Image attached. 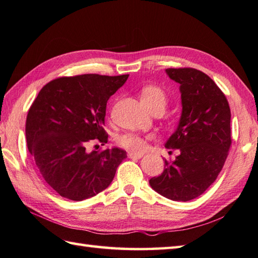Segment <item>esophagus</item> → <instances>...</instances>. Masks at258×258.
Here are the masks:
<instances>
[{"label":"esophagus","instance_id":"esophagus-1","mask_svg":"<svg viewBox=\"0 0 258 258\" xmlns=\"http://www.w3.org/2000/svg\"><path fill=\"white\" fill-rule=\"evenodd\" d=\"M128 157H129L130 159H140V158L144 157V154H141V153H134V152H129V153H128Z\"/></svg>","mask_w":258,"mask_h":258}]
</instances>
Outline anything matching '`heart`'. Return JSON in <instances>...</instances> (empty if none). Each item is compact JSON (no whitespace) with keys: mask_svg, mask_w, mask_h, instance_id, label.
Instances as JSON below:
<instances>
[{"mask_svg":"<svg viewBox=\"0 0 258 258\" xmlns=\"http://www.w3.org/2000/svg\"><path fill=\"white\" fill-rule=\"evenodd\" d=\"M140 98L148 109L156 105H160L164 108L165 104H167V95H165L164 90L158 87V86H145L141 89ZM117 144L121 148L125 149V150L134 153L144 152L148 145L146 137L137 134H125L119 136Z\"/></svg>","mask_w":258,"mask_h":258,"instance_id":"heart-1","label":"heart"}]
</instances>
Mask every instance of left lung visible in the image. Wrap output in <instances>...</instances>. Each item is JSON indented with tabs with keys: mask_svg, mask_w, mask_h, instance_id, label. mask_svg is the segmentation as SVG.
I'll use <instances>...</instances> for the list:
<instances>
[{
	"mask_svg": "<svg viewBox=\"0 0 258 258\" xmlns=\"http://www.w3.org/2000/svg\"><path fill=\"white\" fill-rule=\"evenodd\" d=\"M167 75L180 84L182 113L167 149L180 154L149 180L154 191L172 201H190L213 183L225 163L231 139V109L225 95L201 71L168 68Z\"/></svg>",
	"mask_w": 258,
	"mask_h": 258,
	"instance_id": "obj_1",
	"label": "left lung"
}]
</instances>
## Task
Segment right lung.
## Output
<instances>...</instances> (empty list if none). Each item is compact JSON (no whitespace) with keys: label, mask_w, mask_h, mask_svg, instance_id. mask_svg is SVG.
Masks as SVG:
<instances>
[{"label":"right lung","mask_w":258,"mask_h":258,"mask_svg":"<svg viewBox=\"0 0 258 258\" xmlns=\"http://www.w3.org/2000/svg\"><path fill=\"white\" fill-rule=\"evenodd\" d=\"M129 75L60 77L39 91L27 113V148L44 180L60 197L83 201L104 191L127 158L119 148L87 152L91 140L107 144V101Z\"/></svg>","instance_id":"obj_1"}]
</instances>
